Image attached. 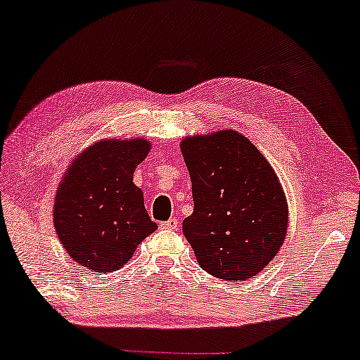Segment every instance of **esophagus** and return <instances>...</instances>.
I'll list each match as a JSON object with an SVG mask.
<instances>
[{
    "label": "esophagus",
    "instance_id": "obj_1",
    "mask_svg": "<svg viewBox=\"0 0 360 360\" xmlns=\"http://www.w3.org/2000/svg\"><path fill=\"white\" fill-rule=\"evenodd\" d=\"M177 226H179V221H177V218H171V219H167V221L161 223L162 229H177Z\"/></svg>",
    "mask_w": 360,
    "mask_h": 360
}]
</instances>
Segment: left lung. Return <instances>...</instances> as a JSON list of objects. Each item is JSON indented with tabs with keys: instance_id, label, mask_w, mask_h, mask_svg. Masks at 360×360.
Listing matches in <instances>:
<instances>
[{
	"instance_id": "left-lung-1",
	"label": "left lung",
	"mask_w": 360,
	"mask_h": 360,
	"mask_svg": "<svg viewBox=\"0 0 360 360\" xmlns=\"http://www.w3.org/2000/svg\"><path fill=\"white\" fill-rule=\"evenodd\" d=\"M194 211L183 233L207 274L255 276L278 253L288 224L287 199L275 171L235 131L184 139Z\"/></svg>"
}]
</instances>
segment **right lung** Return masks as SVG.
<instances>
[{
	"instance_id": "1",
	"label": "right lung",
	"mask_w": 360,
	"mask_h": 360,
	"mask_svg": "<svg viewBox=\"0 0 360 360\" xmlns=\"http://www.w3.org/2000/svg\"><path fill=\"white\" fill-rule=\"evenodd\" d=\"M149 142L101 141L72 162L55 199L56 235L68 255L89 270L115 271L155 231L142 191L132 183Z\"/></svg>"
}]
</instances>
